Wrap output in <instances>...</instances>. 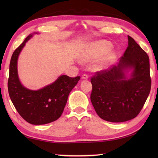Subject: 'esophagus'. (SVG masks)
<instances>
[{"mask_svg": "<svg viewBox=\"0 0 158 158\" xmlns=\"http://www.w3.org/2000/svg\"><path fill=\"white\" fill-rule=\"evenodd\" d=\"M81 79H89V76H88L86 74H84L81 76Z\"/></svg>", "mask_w": 158, "mask_h": 158, "instance_id": "34e87169", "label": "esophagus"}]
</instances>
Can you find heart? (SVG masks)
Here are the masks:
<instances>
[{"instance_id": "b5f03b06", "label": "heart", "mask_w": 158, "mask_h": 158, "mask_svg": "<svg viewBox=\"0 0 158 158\" xmlns=\"http://www.w3.org/2000/svg\"><path fill=\"white\" fill-rule=\"evenodd\" d=\"M112 44L106 40H98L85 45L80 55V59L84 63L91 62L99 59L103 55L105 56L98 60L94 64L96 70H101L107 68L109 65L115 62L116 59V53L114 51H110Z\"/></svg>"}]
</instances>
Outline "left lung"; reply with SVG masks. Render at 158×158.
<instances>
[{
  "instance_id": "1",
  "label": "left lung",
  "mask_w": 158,
  "mask_h": 158,
  "mask_svg": "<svg viewBox=\"0 0 158 158\" xmlns=\"http://www.w3.org/2000/svg\"><path fill=\"white\" fill-rule=\"evenodd\" d=\"M127 37L128 47L118 65L91 77L90 100L97 114L106 121L121 123L135 118L151 91L148 56L132 37Z\"/></svg>"
}]
</instances>
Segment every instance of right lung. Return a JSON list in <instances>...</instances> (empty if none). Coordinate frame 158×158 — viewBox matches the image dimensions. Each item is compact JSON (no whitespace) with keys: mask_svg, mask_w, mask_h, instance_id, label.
Returning a JSON list of instances; mask_svg holds the SVG:
<instances>
[{"mask_svg":"<svg viewBox=\"0 0 158 158\" xmlns=\"http://www.w3.org/2000/svg\"><path fill=\"white\" fill-rule=\"evenodd\" d=\"M34 34H30L15 49L10 63L7 87L10 98L20 116L33 125H44L56 121L62 115L68 95L80 77L61 75L54 82L37 90H30L21 84L18 76L19 53Z\"/></svg>","mask_w":158,"mask_h":158,"instance_id":"add662e5","label":"right lung"}]
</instances>
